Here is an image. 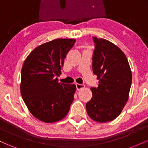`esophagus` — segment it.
Instances as JSON below:
<instances>
[{"label": "esophagus", "instance_id": "obj_1", "mask_svg": "<svg viewBox=\"0 0 148 148\" xmlns=\"http://www.w3.org/2000/svg\"><path fill=\"white\" fill-rule=\"evenodd\" d=\"M76 89L78 90H79L82 89V88H85V86L84 84H76Z\"/></svg>", "mask_w": 148, "mask_h": 148}]
</instances>
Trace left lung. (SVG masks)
<instances>
[{
    "mask_svg": "<svg viewBox=\"0 0 148 148\" xmlns=\"http://www.w3.org/2000/svg\"><path fill=\"white\" fill-rule=\"evenodd\" d=\"M93 40L92 70L99 85L90 88L92 97L86 111L92 120L104 123L121 113L129 99L132 74L126 56L118 47L102 38Z\"/></svg>",
    "mask_w": 148,
    "mask_h": 148,
    "instance_id": "8db88e82",
    "label": "left lung"
}]
</instances>
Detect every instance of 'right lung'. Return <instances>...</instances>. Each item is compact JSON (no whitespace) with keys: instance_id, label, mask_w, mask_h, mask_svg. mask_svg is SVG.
<instances>
[{"instance_id":"right-lung-1","label":"right lung","mask_w":148,"mask_h":148,"mask_svg":"<svg viewBox=\"0 0 148 148\" xmlns=\"http://www.w3.org/2000/svg\"><path fill=\"white\" fill-rule=\"evenodd\" d=\"M74 39H56L34 49L23 62L20 91L31 114L53 123L67 115L74 100L75 84L58 83L64 59Z\"/></svg>"}]
</instances>
